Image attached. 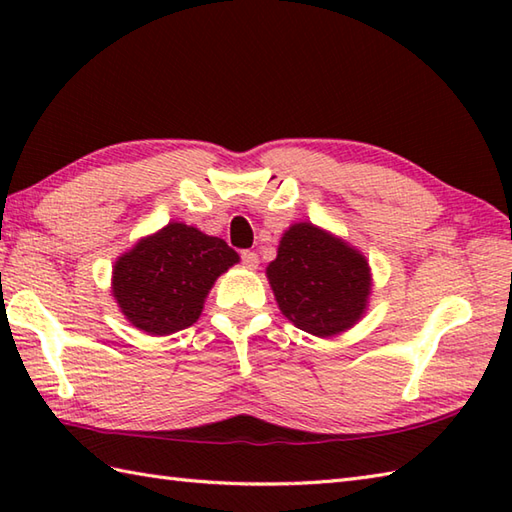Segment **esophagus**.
Masks as SVG:
<instances>
[{"instance_id":"esophagus-1","label":"esophagus","mask_w":512,"mask_h":512,"mask_svg":"<svg viewBox=\"0 0 512 512\" xmlns=\"http://www.w3.org/2000/svg\"><path fill=\"white\" fill-rule=\"evenodd\" d=\"M242 264L248 270H255L259 266V255L255 253V250H242Z\"/></svg>"}]
</instances>
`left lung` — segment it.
<instances>
[{
    "mask_svg": "<svg viewBox=\"0 0 512 512\" xmlns=\"http://www.w3.org/2000/svg\"><path fill=\"white\" fill-rule=\"evenodd\" d=\"M266 277L286 319L321 339L350 330L372 292L365 255L310 222L288 228Z\"/></svg>",
    "mask_w": 512,
    "mask_h": 512,
    "instance_id": "left-lung-1",
    "label": "left lung"
}]
</instances>
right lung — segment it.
Wrapping results in <instances>:
<instances>
[{
    "label": "right lung",
    "mask_w": 512,
    "mask_h": 512,
    "mask_svg": "<svg viewBox=\"0 0 512 512\" xmlns=\"http://www.w3.org/2000/svg\"><path fill=\"white\" fill-rule=\"evenodd\" d=\"M237 262L224 239L169 222L116 259L112 295L134 328L167 336L200 319L215 279Z\"/></svg>",
    "instance_id": "add662e5"
}]
</instances>
